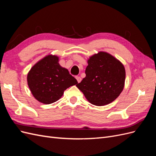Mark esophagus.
Masks as SVG:
<instances>
[{
	"mask_svg": "<svg viewBox=\"0 0 156 156\" xmlns=\"http://www.w3.org/2000/svg\"><path fill=\"white\" fill-rule=\"evenodd\" d=\"M76 79H77V82H78V83H81V78L80 77H76Z\"/></svg>",
	"mask_w": 156,
	"mask_h": 156,
	"instance_id": "34e87169",
	"label": "esophagus"
}]
</instances>
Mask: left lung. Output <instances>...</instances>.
<instances>
[{
    "mask_svg": "<svg viewBox=\"0 0 156 156\" xmlns=\"http://www.w3.org/2000/svg\"><path fill=\"white\" fill-rule=\"evenodd\" d=\"M87 62L86 77L76 84L77 87L92 105L109 104L124 89L126 70L123 64L104 51L90 56Z\"/></svg>",
    "mask_w": 156,
    "mask_h": 156,
    "instance_id": "1",
    "label": "left lung"
}]
</instances>
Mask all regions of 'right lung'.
I'll return each mask as SVG.
<instances>
[{
    "label": "right lung",
    "mask_w": 156,
    "mask_h": 156,
    "mask_svg": "<svg viewBox=\"0 0 156 156\" xmlns=\"http://www.w3.org/2000/svg\"><path fill=\"white\" fill-rule=\"evenodd\" d=\"M58 62V56L48 55L33 66L27 74L28 86L40 103L51 104L58 101L64 90L78 83Z\"/></svg>",
    "instance_id": "1"
}]
</instances>
